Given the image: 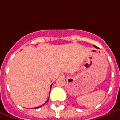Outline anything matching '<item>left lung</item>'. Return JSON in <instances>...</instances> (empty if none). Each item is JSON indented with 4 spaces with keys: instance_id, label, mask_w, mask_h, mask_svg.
I'll return each instance as SVG.
<instances>
[{
    "instance_id": "1",
    "label": "left lung",
    "mask_w": 120,
    "mask_h": 120,
    "mask_svg": "<svg viewBox=\"0 0 120 120\" xmlns=\"http://www.w3.org/2000/svg\"><path fill=\"white\" fill-rule=\"evenodd\" d=\"M94 47H96V48H98V47H96V46H95V45H94ZM98 49H99V48H98Z\"/></svg>"
}]
</instances>
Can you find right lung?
I'll use <instances>...</instances> for the list:
<instances>
[{
  "mask_svg": "<svg viewBox=\"0 0 120 120\" xmlns=\"http://www.w3.org/2000/svg\"><path fill=\"white\" fill-rule=\"evenodd\" d=\"M51 86H52V84H51V87H50V89H51ZM49 98H48V99H47V101H46V102H45V103H47V102L48 101V100H49ZM45 103H44V104H45ZM42 106H39V107L34 108H35V109H37V108H41V107H42Z\"/></svg>",
  "mask_w": 120,
  "mask_h": 120,
  "instance_id": "right-lung-1",
  "label": "right lung"
}]
</instances>
